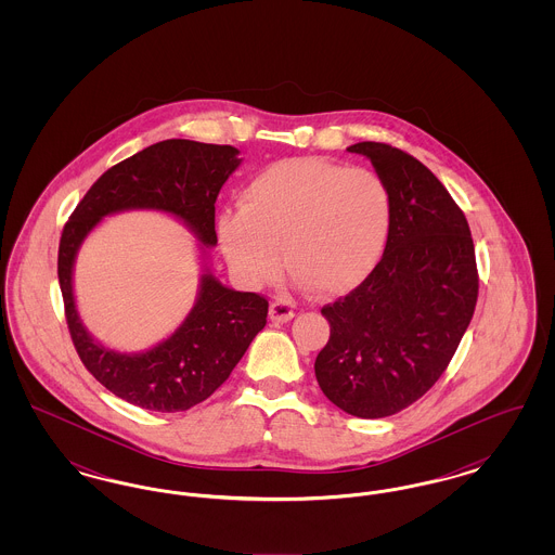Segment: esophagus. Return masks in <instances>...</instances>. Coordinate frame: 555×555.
I'll list each match as a JSON object with an SVG mask.
<instances>
[{
  "label": "esophagus",
  "mask_w": 555,
  "mask_h": 555,
  "mask_svg": "<svg viewBox=\"0 0 555 555\" xmlns=\"http://www.w3.org/2000/svg\"><path fill=\"white\" fill-rule=\"evenodd\" d=\"M295 317V312H293V306H291L289 301H285V299H274L272 304H270V320L272 322H289L291 318Z\"/></svg>",
  "instance_id": "obj_1"
}]
</instances>
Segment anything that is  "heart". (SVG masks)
<instances>
[{"mask_svg":"<svg viewBox=\"0 0 555 555\" xmlns=\"http://www.w3.org/2000/svg\"><path fill=\"white\" fill-rule=\"evenodd\" d=\"M391 229V195L369 168L322 158L276 162L224 211L218 238L238 279L258 287L276 279L283 256L299 283L322 297L358 289L378 264Z\"/></svg>","mask_w":555,"mask_h":555,"instance_id":"1","label":"heart"}]
</instances>
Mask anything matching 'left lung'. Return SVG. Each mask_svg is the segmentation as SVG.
Returning a JSON list of instances; mask_svg holds the SVG:
<instances>
[{
  "instance_id": "1",
  "label": "left lung",
  "mask_w": 555,
  "mask_h": 555,
  "mask_svg": "<svg viewBox=\"0 0 555 555\" xmlns=\"http://www.w3.org/2000/svg\"><path fill=\"white\" fill-rule=\"evenodd\" d=\"M391 195L380 262L358 287L322 308L328 344L314 370L322 393L358 418H385L439 380L462 341L478 295L475 243L448 189L410 154L362 141Z\"/></svg>"
}]
</instances>
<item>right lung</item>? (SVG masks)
Returning a JSON list of instances; mask_svg holds the SVG:
<instances>
[{"label": "right lung", "instance_id": "right-lung-1", "mask_svg": "<svg viewBox=\"0 0 555 555\" xmlns=\"http://www.w3.org/2000/svg\"><path fill=\"white\" fill-rule=\"evenodd\" d=\"M241 164L237 147L166 139L112 166L66 222L57 279L73 344L87 370L137 408L185 412L229 378L254 337L266 326L268 301L258 293L222 285L208 266L218 243L214 204ZM154 209L183 221L201 241L203 276L192 312L180 328L143 352H118L98 343L81 324L74 299V262L81 241L107 215Z\"/></svg>", "mask_w": 555, "mask_h": 555}]
</instances>
